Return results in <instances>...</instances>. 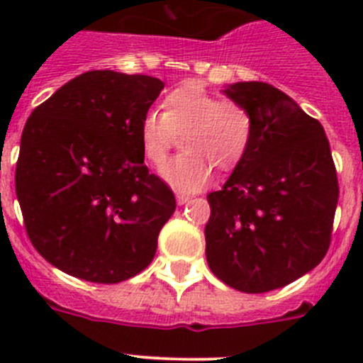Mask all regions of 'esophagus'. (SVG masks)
I'll list each match as a JSON object with an SVG mask.
<instances>
[{
	"mask_svg": "<svg viewBox=\"0 0 363 363\" xmlns=\"http://www.w3.org/2000/svg\"><path fill=\"white\" fill-rule=\"evenodd\" d=\"M176 200H178L179 205H184L187 203V201H191L192 196L191 194H185V192H178V194H176Z\"/></svg>",
	"mask_w": 363,
	"mask_h": 363,
	"instance_id": "esophagus-1",
	"label": "esophagus"
}]
</instances>
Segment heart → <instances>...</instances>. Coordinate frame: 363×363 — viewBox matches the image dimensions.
I'll return each instance as SVG.
<instances>
[{
  "instance_id": "1",
  "label": "heart",
  "mask_w": 363,
  "mask_h": 363,
  "mask_svg": "<svg viewBox=\"0 0 363 363\" xmlns=\"http://www.w3.org/2000/svg\"><path fill=\"white\" fill-rule=\"evenodd\" d=\"M184 152L162 167L167 184L178 191L194 192L207 185L213 167L233 171L251 149L255 116L247 105L207 92L187 83L165 96V112H145L140 123L143 158L162 165L182 134Z\"/></svg>"
}]
</instances>
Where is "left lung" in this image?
<instances>
[{
	"label": "left lung",
	"instance_id": "1",
	"mask_svg": "<svg viewBox=\"0 0 363 363\" xmlns=\"http://www.w3.org/2000/svg\"><path fill=\"white\" fill-rule=\"evenodd\" d=\"M255 116L251 149L221 191L207 194L205 255L216 278L242 293L280 289L329 251L338 203L331 147L318 120L262 82L225 89Z\"/></svg>",
	"mask_w": 363,
	"mask_h": 363
}]
</instances>
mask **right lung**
Wrapping results in <instances>:
<instances>
[{
  "instance_id": "add662e5",
  "label": "right lung",
  "mask_w": 363,
  "mask_h": 363,
  "mask_svg": "<svg viewBox=\"0 0 363 363\" xmlns=\"http://www.w3.org/2000/svg\"><path fill=\"white\" fill-rule=\"evenodd\" d=\"M165 83L91 70L32 111L16 194L32 245L94 284H120L152 262L174 192L143 163L140 123Z\"/></svg>"
}]
</instances>
